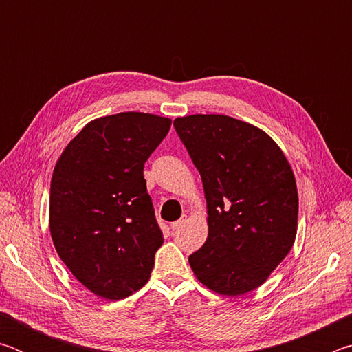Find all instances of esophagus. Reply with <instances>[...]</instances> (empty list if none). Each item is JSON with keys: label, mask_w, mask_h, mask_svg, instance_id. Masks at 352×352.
Wrapping results in <instances>:
<instances>
[{"label": "esophagus", "mask_w": 352, "mask_h": 352, "mask_svg": "<svg viewBox=\"0 0 352 352\" xmlns=\"http://www.w3.org/2000/svg\"><path fill=\"white\" fill-rule=\"evenodd\" d=\"M184 223H186V217L177 220V222H172L170 223V228H172V231H177V230H180Z\"/></svg>", "instance_id": "1"}]
</instances>
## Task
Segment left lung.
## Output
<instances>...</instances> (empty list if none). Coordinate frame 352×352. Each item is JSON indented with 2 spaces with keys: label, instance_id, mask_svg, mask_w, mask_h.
<instances>
[{
  "label": "left lung",
  "instance_id": "obj_1",
  "mask_svg": "<svg viewBox=\"0 0 352 352\" xmlns=\"http://www.w3.org/2000/svg\"><path fill=\"white\" fill-rule=\"evenodd\" d=\"M174 126L204 183L208 237L189 256L195 278L225 296L258 289L296 237L294 170L264 130L225 115H189Z\"/></svg>",
  "mask_w": 352,
  "mask_h": 352
}]
</instances>
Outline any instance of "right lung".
I'll use <instances>...</instances> for the list:
<instances>
[{"mask_svg": "<svg viewBox=\"0 0 352 352\" xmlns=\"http://www.w3.org/2000/svg\"><path fill=\"white\" fill-rule=\"evenodd\" d=\"M170 124L141 111L94 119L52 172L50 231L57 254L77 281L105 300L140 290L163 245L142 170Z\"/></svg>", "mask_w": 352, "mask_h": 352, "instance_id": "obj_1", "label": "right lung"}]
</instances>
